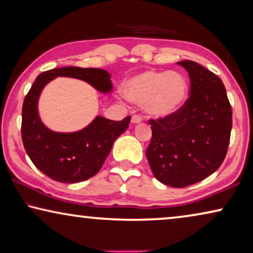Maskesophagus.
Instances as JSON below:
<instances>
[{
    "mask_svg": "<svg viewBox=\"0 0 253 253\" xmlns=\"http://www.w3.org/2000/svg\"><path fill=\"white\" fill-rule=\"evenodd\" d=\"M141 122V117L138 116V115H133L132 117H131V123L132 124H138Z\"/></svg>",
    "mask_w": 253,
    "mask_h": 253,
    "instance_id": "obj_1",
    "label": "esophagus"
}]
</instances>
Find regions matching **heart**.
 Listing matches in <instances>:
<instances>
[{
	"label": "heart",
	"instance_id": "1",
	"mask_svg": "<svg viewBox=\"0 0 253 253\" xmlns=\"http://www.w3.org/2000/svg\"><path fill=\"white\" fill-rule=\"evenodd\" d=\"M124 98L144 107L153 117H165L177 112L188 94L184 76L176 71L147 70L126 79L121 86Z\"/></svg>",
	"mask_w": 253,
	"mask_h": 253
}]
</instances>
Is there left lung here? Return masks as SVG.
<instances>
[{
	"label": "left lung",
	"instance_id": "obj_1",
	"mask_svg": "<svg viewBox=\"0 0 253 253\" xmlns=\"http://www.w3.org/2000/svg\"><path fill=\"white\" fill-rule=\"evenodd\" d=\"M190 77V96L177 112L150 120L146 158L155 178L185 188L217 170L226 158L233 117L221 79L193 61H181Z\"/></svg>",
	"mask_w": 253,
	"mask_h": 253
}]
</instances>
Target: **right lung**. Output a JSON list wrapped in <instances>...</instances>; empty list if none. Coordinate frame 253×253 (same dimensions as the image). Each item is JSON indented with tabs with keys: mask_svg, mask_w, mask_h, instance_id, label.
Instances as JSON below:
<instances>
[{
	"mask_svg": "<svg viewBox=\"0 0 253 253\" xmlns=\"http://www.w3.org/2000/svg\"><path fill=\"white\" fill-rule=\"evenodd\" d=\"M56 77L84 81L101 93L113 88L110 75L103 69L65 67L38 76L27 93L22 110V139L34 166L48 177L62 183H77L94 176L101 169L114 141L129 126L131 117L112 121L96 116L76 132H55L41 122L38 101L42 88Z\"/></svg>",
	"mask_w": 253,
	"mask_h": 253,
	"instance_id": "1",
	"label": "right lung"
}]
</instances>
